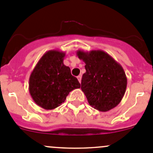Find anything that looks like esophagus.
<instances>
[{"instance_id": "1", "label": "esophagus", "mask_w": 153, "mask_h": 153, "mask_svg": "<svg viewBox=\"0 0 153 153\" xmlns=\"http://www.w3.org/2000/svg\"><path fill=\"white\" fill-rule=\"evenodd\" d=\"M77 79H78L79 82H81V79H82V75H79V76H77Z\"/></svg>"}]
</instances>
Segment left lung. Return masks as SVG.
Here are the masks:
<instances>
[{
	"mask_svg": "<svg viewBox=\"0 0 153 153\" xmlns=\"http://www.w3.org/2000/svg\"><path fill=\"white\" fill-rule=\"evenodd\" d=\"M76 55L85 63L86 72L82 78L81 89L89 105L100 111H108L117 106L125 94L127 78L122 66L102 51Z\"/></svg>",
	"mask_w": 153,
	"mask_h": 153,
	"instance_id": "left-lung-1",
	"label": "left lung"
}]
</instances>
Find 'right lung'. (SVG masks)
Segmentation results:
<instances>
[{"mask_svg": "<svg viewBox=\"0 0 153 153\" xmlns=\"http://www.w3.org/2000/svg\"><path fill=\"white\" fill-rule=\"evenodd\" d=\"M65 53L51 50L39 59L29 79V91L33 101L46 110H52L65 102L80 83L71 74L63 61Z\"/></svg>", "mask_w": 153, "mask_h": 153, "instance_id": "1", "label": "right lung"}]
</instances>
